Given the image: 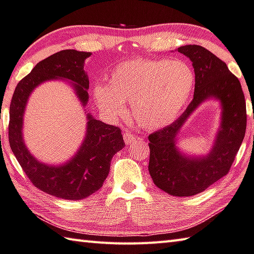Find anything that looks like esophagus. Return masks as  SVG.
Listing matches in <instances>:
<instances>
[{
	"mask_svg": "<svg viewBox=\"0 0 254 254\" xmlns=\"http://www.w3.org/2000/svg\"><path fill=\"white\" fill-rule=\"evenodd\" d=\"M123 139H124V142H126L127 144H131V143L135 142L136 140H139L140 137L135 135V134H133V133L130 132V131H127V132H124Z\"/></svg>",
	"mask_w": 254,
	"mask_h": 254,
	"instance_id": "1",
	"label": "esophagus"
}]
</instances>
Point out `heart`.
Wrapping results in <instances>:
<instances>
[{"label":"heart","mask_w":254,"mask_h":254,"mask_svg":"<svg viewBox=\"0 0 254 254\" xmlns=\"http://www.w3.org/2000/svg\"><path fill=\"white\" fill-rule=\"evenodd\" d=\"M195 76L187 63L170 60H131L115 66L109 86L93 87L99 109L110 118L126 113L132 102L133 114L141 126H167L187 104L194 89Z\"/></svg>","instance_id":"1"}]
</instances>
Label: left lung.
I'll use <instances>...</instances> for the list:
<instances>
[{"label": "left lung", "mask_w": 254, "mask_h": 254, "mask_svg": "<svg viewBox=\"0 0 254 254\" xmlns=\"http://www.w3.org/2000/svg\"><path fill=\"white\" fill-rule=\"evenodd\" d=\"M178 51L194 67V95L173 123L149 135V172L161 190L175 196H191L229 173L246 134L247 105L241 83L222 60L200 45H184ZM212 96L221 101L224 109L214 150L206 158H184L175 149L179 127L197 105Z\"/></svg>", "instance_id": "obj_1"}]
</instances>
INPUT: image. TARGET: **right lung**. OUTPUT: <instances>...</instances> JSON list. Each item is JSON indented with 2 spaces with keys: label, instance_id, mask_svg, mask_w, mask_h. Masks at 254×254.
I'll use <instances>...</instances> for the list:
<instances>
[{
  "label": "right lung",
  "instance_id": "obj_1",
  "mask_svg": "<svg viewBox=\"0 0 254 254\" xmlns=\"http://www.w3.org/2000/svg\"><path fill=\"white\" fill-rule=\"evenodd\" d=\"M90 52L63 50L42 60L17 83L10 105L8 142L12 152L34 187L66 200H81L98 191L110 172L113 155L126 143L119 127L109 126L87 115V132L77 154L62 167H50L32 156L22 140V120L27 98L36 85L50 79L74 82L83 105L87 101L89 80L83 64Z\"/></svg>",
  "mask_w": 254,
  "mask_h": 254
}]
</instances>
